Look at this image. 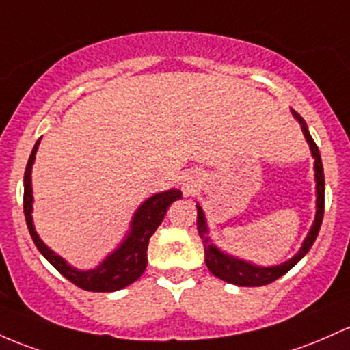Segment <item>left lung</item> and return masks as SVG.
Segmentation results:
<instances>
[{
	"mask_svg": "<svg viewBox=\"0 0 350 350\" xmlns=\"http://www.w3.org/2000/svg\"><path fill=\"white\" fill-rule=\"evenodd\" d=\"M293 116L297 119L299 124H301L302 133H304L306 141L309 143L310 154L314 157V178H316V217H314L312 226H310L309 232H307L304 243H302L301 249H299L295 254L287 259L286 262L278 264V266H256V264L249 262V260L239 259V257L228 254V252L221 251L216 244L211 241L209 236V228H207L206 214L202 211V207L196 204L198 207V232L201 236L202 244H204V260L206 266L213 272L214 275L222 281L229 284H236V286L243 287H256V286H266L271 284L275 279H279L281 275L286 274L287 271H291L299 260L304 257L309 249L312 247L314 241H316L319 229H321L322 217H324V191H325V183H324V167H322V159L321 152H319L317 144L314 143L312 136H310L309 129L304 119L301 118V114L295 113L294 109H291Z\"/></svg>",
	"mask_w": 350,
	"mask_h": 350,
	"instance_id": "obj_1",
	"label": "left lung"
}]
</instances>
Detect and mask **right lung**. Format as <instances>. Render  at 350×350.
<instances>
[{
    "instance_id": "1",
    "label": "right lung",
    "mask_w": 350,
    "mask_h": 350,
    "mask_svg": "<svg viewBox=\"0 0 350 350\" xmlns=\"http://www.w3.org/2000/svg\"><path fill=\"white\" fill-rule=\"evenodd\" d=\"M40 141L34 144L31 156H29L28 164L25 171V199H23V207H25L26 224H28L29 234L33 237V243L36 244L38 251L46 257L49 264L56 269L57 272L64 275L68 281L75 286L81 287L84 291L91 293H114V291L122 289L143 275L146 266H148V244L152 234L163 222L166 211L171 202L178 201L183 198L179 189H169L163 193L152 194L136 209L131 219L129 231L122 239V243L114 249L111 254H107L98 267L76 269L69 266L66 260L57 256L55 251L46 245L38 236L36 229L33 224V187H31V169L36 159V151L40 148Z\"/></svg>"
}]
</instances>
